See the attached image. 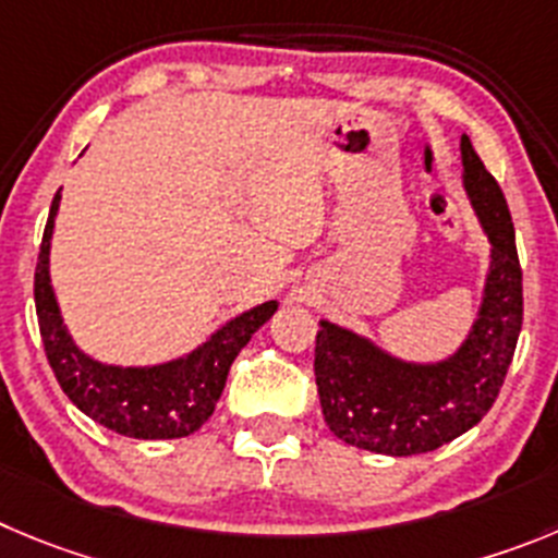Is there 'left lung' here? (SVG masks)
Instances as JSON below:
<instances>
[{
	"instance_id": "left-lung-1",
	"label": "left lung",
	"mask_w": 558,
	"mask_h": 558,
	"mask_svg": "<svg viewBox=\"0 0 558 558\" xmlns=\"http://www.w3.org/2000/svg\"><path fill=\"white\" fill-rule=\"evenodd\" d=\"M462 184L490 239L482 308L460 350L408 363L357 332L319 322L314 374L325 424L343 444L388 457L426 454L476 426L498 399L523 325V272L498 181L462 134Z\"/></svg>"
}]
</instances>
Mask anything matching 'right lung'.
<instances>
[{
    "mask_svg": "<svg viewBox=\"0 0 558 558\" xmlns=\"http://www.w3.org/2000/svg\"><path fill=\"white\" fill-rule=\"evenodd\" d=\"M60 192L49 208L38 267H35V311L40 338L65 397L96 424L137 437V440H170L201 429L215 413L217 399L226 388L228 368L236 361L253 332L278 311V303L255 305L236 319L226 322L215 336L190 355L159 366H107L80 350L62 325L60 305L49 278V247Z\"/></svg>",
    "mask_w": 558,
    "mask_h": 558,
    "instance_id": "add662e5",
    "label": "right lung"
}]
</instances>
